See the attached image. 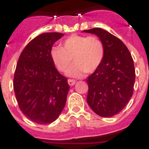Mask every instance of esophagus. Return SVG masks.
<instances>
[{"label": "esophagus", "instance_id": "1", "mask_svg": "<svg viewBox=\"0 0 149 149\" xmlns=\"http://www.w3.org/2000/svg\"><path fill=\"white\" fill-rule=\"evenodd\" d=\"M68 84H69V85H70V86H73L75 84H76V80H74V79H68Z\"/></svg>", "mask_w": 149, "mask_h": 149}]
</instances>
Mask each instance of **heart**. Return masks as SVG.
<instances>
[{"mask_svg": "<svg viewBox=\"0 0 149 149\" xmlns=\"http://www.w3.org/2000/svg\"><path fill=\"white\" fill-rule=\"evenodd\" d=\"M50 57L55 66L63 72L67 71L72 58L74 64L68 70L67 75L79 78L85 72L92 73L100 65L104 57V46L96 36L73 35L63 42L62 47L52 48Z\"/></svg>", "mask_w": 149, "mask_h": 149, "instance_id": "1", "label": "heart"}]
</instances>
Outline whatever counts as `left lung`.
Segmentation results:
<instances>
[{"label": "left lung", "mask_w": 149, "mask_h": 149, "mask_svg": "<svg viewBox=\"0 0 149 149\" xmlns=\"http://www.w3.org/2000/svg\"><path fill=\"white\" fill-rule=\"evenodd\" d=\"M83 31L96 35L104 46L101 64L86 79V101L97 115L112 117L122 111L132 97L134 61L122 41L106 30L95 28Z\"/></svg>", "instance_id": "8db88e82"}]
</instances>
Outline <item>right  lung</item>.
I'll return each instance as SVG.
<instances>
[{
	"instance_id": "right-lung-1",
	"label": "right lung",
	"mask_w": 149,
	"mask_h": 149,
	"mask_svg": "<svg viewBox=\"0 0 149 149\" xmlns=\"http://www.w3.org/2000/svg\"><path fill=\"white\" fill-rule=\"evenodd\" d=\"M64 36L46 32L25 46L17 61L14 91L22 113L33 122L51 124L65 107L70 86L58 72L50 57V50Z\"/></svg>"
}]
</instances>
